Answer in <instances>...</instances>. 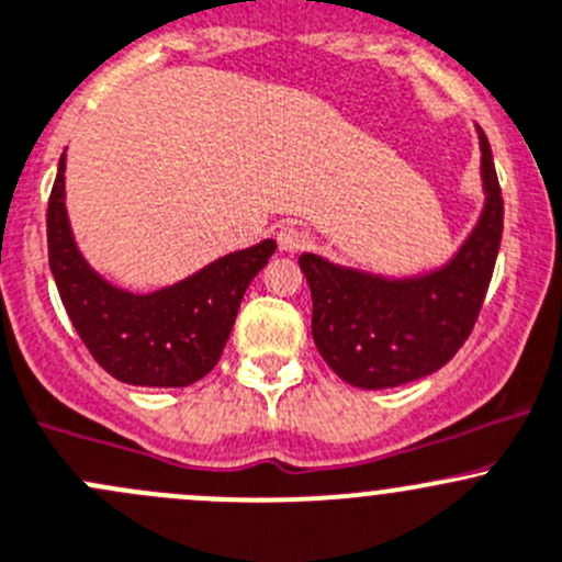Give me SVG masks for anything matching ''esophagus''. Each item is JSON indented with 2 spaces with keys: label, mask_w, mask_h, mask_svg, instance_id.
Segmentation results:
<instances>
[{
  "label": "esophagus",
  "mask_w": 562,
  "mask_h": 562,
  "mask_svg": "<svg viewBox=\"0 0 562 562\" xmlns=\"http://www.w3.org/2000/svg\"><path fill=\"white\" fill-rule=\"evenodd\" d=\"M279 246L281 251H289V254L300 251V248L305 246V232L294 224H283L279 229Z\"/></svg>",
  "instance_id": "esophagus-1"
}]
</instances>
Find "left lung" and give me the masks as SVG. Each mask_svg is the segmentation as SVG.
<instances>
[{
	"label": "left lung",
	"mask_w": 562,
	"mask_h": 562,
	"mask_svg": "<svg viewBox=\"0 0 562 562\" xmlns=\"http://www.w3.org/2000/svg\"><path fill=\"white\" fill-rule=\"evenodd\" d=\"M481 138L486 204L472 235L446 268L418 279H382L300 257L311 286V333L325 363L366 391L396 387L442 369L472 333L503 237V196L492 147Z\"/></svg>",
	"instance_id": "8db88e82"
}]
</instances>
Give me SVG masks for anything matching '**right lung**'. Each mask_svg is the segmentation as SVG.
<instances>
[{
  "instance_id": "obj_1",
  "label": "right lung",
  "mask_w": 562,
  "mask_h": 562,
  "mask_svg": "<svg viewBox=\"0 0 562 562\" xmlns=\"http://www.w3.org/2000/svg\"><path fill=\"white\" fill-rule=\"evenodd\" d=\"M46 229L48 265L85 347L114 380L144 387H186L213 371L248 283L276 251V240H262L153 294L111 286L76 248L65 210V155Z\"/></svg>"
}]
</instances>
